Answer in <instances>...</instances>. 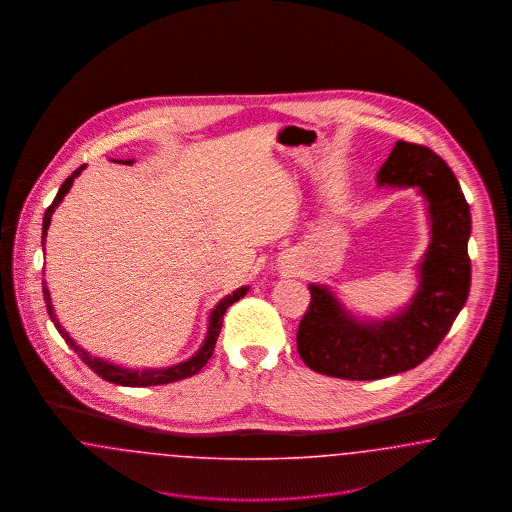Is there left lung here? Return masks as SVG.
<instances>
[{"label": "left lung", "instance_id": "1", "mask_svg": "<svg viewBox=\"0 0 512 512\" xmlns=\"http://www.w3.org/2000/svg\"><path fill=\"white\" fill-rule=\"evenodd\" d=\"M378 184L420 190L428 199L432 242L411 305L388 320L359 322L324 286H309L297 351L311 370L341 380H378L426 361L470 292V207L447 163L430 147L399 140L378 172Z\"/></svg>", "mask_w": 512, "mask_h": 512}]
</instances>
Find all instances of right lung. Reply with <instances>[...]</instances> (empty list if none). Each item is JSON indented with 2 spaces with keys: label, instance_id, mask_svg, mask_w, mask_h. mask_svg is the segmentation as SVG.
Segmentation results:
<instances>
[{
  "label": "right lung",
  "instance_id": "add662e5",
  "mask_svg": "<svg viewBox=\"0 0 512 512\" xmlns=\"http://www.w3.org/2000/svg\"><path fill=\"white\" fill-rule=\"evenodd\" d=\"M126 163H132V161H126ZM84 167H86V165L78 167V169L61 184V188H59V192L55 195L53 203L46 209L44 226H42V242H44L46 236H48L49 222H51V215H53L55 207L63 201V197L71 190L74 178H76L80 172L84 171ZM42 284H44L42 290H44V299H46L49 318H51V322L55 324L57 332L63 336V340L67 341V345L73 349L74 353H78V357H80L86 365L90 366L98 376H101L103 380L113 382V384H119V386H128V388H146V386L171 384V382H178V380H184V378H190V376L197 374L203 366L207 365V361L211 359V355H213V351H215V343H217V338H219L220 328H222V317H224L226 309H228L232 303L240 301L245 293H247V290H249V286L238 288L236 292L226 295V297L220 301L219 305L213 309L211 320H209V332H207V336H205V341H203L201 349L195 353L192 359H188V361H184V363H180V365L169 366V368L130 370V368H122V366L107 363V361L98 359V357H92V355L86 353L80 345H76V341L71 340V336L65 332V328L59 324V320L55 317L53 307H51V297H49L48 286H46V282H42Z\"/></svg>",
  "mask_w": 512,
  "mask_h": 512
}]
</instances>
